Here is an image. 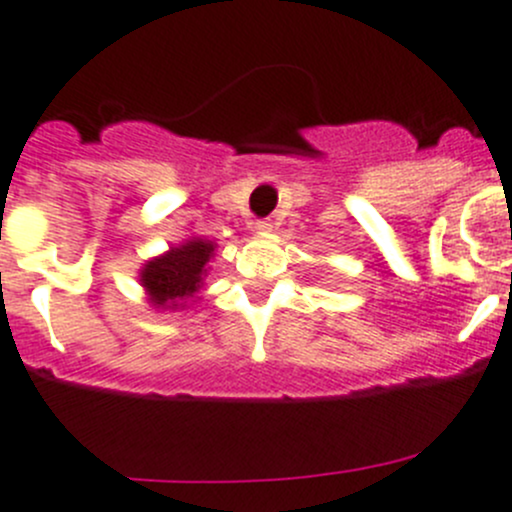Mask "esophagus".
<instances>
[{
  "instance_id": "34e87169",
  "label": "esophagus",
  "mask_w": 512,
  "mask_h": 512,
  "mask_svg": "<svg viewBox=\"0 0 512 512\" xmlns=\"http://www.w3.org/2000/svg\"><path fill=\"white\" fill-rule=\"evenodd\" d=\"M255 230L257 232H270L272 230V223H270V220H257Z\"/></svg>"
}]
</instances>
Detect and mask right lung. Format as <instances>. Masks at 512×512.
<instances>
[{
    "label": "right lung",
    "mask_w": 512,
    "mask_h": 512,
    "mask_svg": "<svg viewBox=\"0 0 512 512\" xmlns=\"http://www.w3.org/2000/svg\"><path fill=\"white\" fill-rule=\"evenodd\" d=\"M215 252V242L193 237L178 247H170L165 255L153 257L143 265L141 285L148 302L158 309L185 307V299L195 297L208 275V262Z\"/></svg>",
    "instance_id": "1"
}]
</instances>
